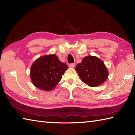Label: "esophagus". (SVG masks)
I'll list each match as a JSON object with an SVG mask.
<instances>
[{"label":"esophagus","instance_id":"1","mask_svg":"<svg viewBox=\"0 0 135 135\" xmlns=\"http://www.w3.org/2000/svg\"><path fill=\"white\" fill-rule=\"evenodd\" d=\"M70 67L71 68H74L75 67V64L74 63H71L69 64Z\"/></svg>","mask_w":135,"mask_h":135}]
</instances>
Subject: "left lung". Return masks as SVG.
Wrapping results in <instances>:
<instances>
[{"label":"left lung","instance_id":"obj_1","mask_svg":"<svg viewBox=\"0 0 135 135\" xmlns=\"http://www.w3.org/2000/svg\"><path fill=\"white\" fill-rule=\"evenodd\" d=\"M75 70L84 83L91 87L99 86L106 80L108 72L104 63L97 56L84 57Z\"/></svg>","mask_w":135,"mask_h":135}]
</instances>
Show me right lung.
<instances>
[{
  "mask_svg": "<svg viewBox=\"0 0 135 135\" xmlns=\"http://www.w3.org/2000/svg\"><path fill=\"white\" fill-rule=\"evenodd\" d=\"M67 68V64L61 62L55 55L41 56L31 65V81L40 89L52 90L61 80Z\"/></svg>",
  "mask_w": 135,
  "mask_h": 135,
  "instance_id": "obj_1",
  "label": "right lung"
}]
</instances>
